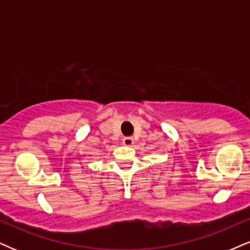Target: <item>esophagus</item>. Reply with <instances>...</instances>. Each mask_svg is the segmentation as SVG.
<instances>
[{
  "label": "esophagus",
  "mask_w": 250,
  "mask_h": 250,
  "mask_svg": "<svg viewBox=\"0 0 250 250\" xmlns=\"http://www.w3.org/2000/svg\"><path fill=\"white\" fill-rule=\"evenodd\" d=\"M122 143H123V146H131L134 144V138L133 137H125L122 140Z\"/></svg>",
  "instance_id": "obj_1"
}]
</instances>
